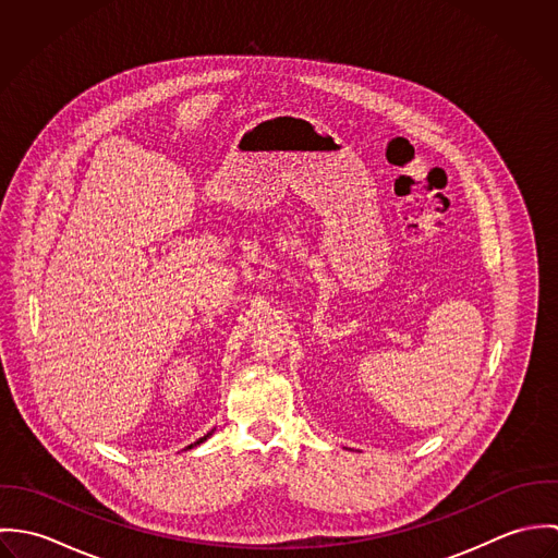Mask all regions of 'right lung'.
<instances>
[{
	"label": "right lung",
	"instance_id": "obj_1",
	"mask_svg": "<svg viewBox=\"0 0 558 558\" xmlns=\"http://www.w3.org/2000/svg\"><path fill=\"white\" fill-rule=\"evenodd\" d=\"M213 434H215V429H210V432H208V434H206V436H204V438H199V440H195V442H193V445H189V447H186V449H193V447H197V445H202V442H204V440H208V438H210V436H213Z\"/></svg>",
	"mask_w": 558,
	"mask_h": 558
}]
</instances>
